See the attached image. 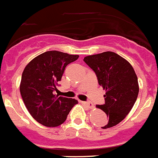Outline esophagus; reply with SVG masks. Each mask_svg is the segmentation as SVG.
I'll return each instance as SVG.
<instances>
[{
  "instance_id": "1",
  "label": "esophagus",
  "mask_w": 158,
  "mask_h": 158,
  "mask_svg": "<svg viewBox=\"0 0 158 158\" xmlns=\"http://www.w3.org/2000/svg\"><path fill=\"white\" fill-rule=\"evenodd\" d=\"M81 104H83L84 105H85L86 107H89V108H90V109H93V107H94L93 103H91V102H84V101H82Z\"/></svg>"
}]
</instances>
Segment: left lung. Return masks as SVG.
I'll list each match as a JSON object with an SVG mask.
<instances>
[{
    "mask_svg": "<svg viewBox=\"0 0 158 158\" xmlns=\"http://www.w3.org/2000/svg\"><path fill=\"white\" fill-rule=\"evenodd\" d=\"M84 62L96 73L99 85L106 91L105 104L96 105L108 117L101 128L112 127L123 120L137 100L139 86L135 69L125 58L111 51L86 56Z\"/></svg>",
    "mask_w": 158,
    "mask_h": 158,
    "instance_id": "obj_1",
    "label": "left lung"
}]
</instances>
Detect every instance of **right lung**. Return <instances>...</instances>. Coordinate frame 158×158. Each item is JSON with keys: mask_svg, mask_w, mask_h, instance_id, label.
I'll return each instance as SVG.
<instances>
[{"mask_svg": "<svg viewBox=\"0 0 158 158\" xmlns=\"http://www.w3.org/2000/svg\"><path fill=\"white\" fill-rule=\"evenodd\" d=\"M78 58L60 51H47L33 58L23 69L19 85L22 99L31 115L43 126L55 127L62 124L78 103L75 99L54 94L66 65Z\"/></svg>", "mask_w": 158, "mask_h": 158, "instance_id": "right-lung-1", "label": "right lung"}]
</instances>
